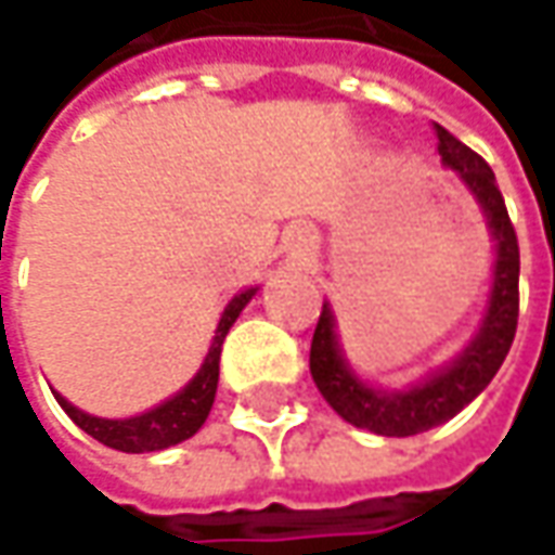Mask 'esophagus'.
Instances as JSON below:
<instances>
[{"label":"esophagus","instance_id":"1","mask_svg":"<svg viewBox=\"0 0 555 555\" xmlns=\"http://www.w3.org/2000/svg\"><path fill=\"white\" fill-rule=\"evenodd\" d=\"M310 248H313V242H310V236H307L304 230L292 233V240H288V251H292V258L307 260L310 258Z\"/></svg>","mask_w":555,"mask_h":555}]
</instances>
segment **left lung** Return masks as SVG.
I'll use <instances>...</instances> for the list:
<instances>
[{"instance_id": "8db88e82", "label": "left lung", "mask_w": 555, "mask_h": 555, "mask_svg": "<svg viewBox=\"0 0 555 555\" xmlns=\"http://www.w3.org/2000/svg\"><path fill=\"white\" fill-rule=\"evenodd\" d=\"M436 138L442 165L464 181L486 215L488 233L494 240V279L488 292L486 315L467 347L449 365L436 369L424 380L402 390L365 384L350 369L340 350L335 313L328 300L322 304L310 347V374L315 387L347 424L377 436H414L451 421L486 390L491 377L504 365L519 322V242L506 215L504 196L494 181V171L479 153L461 144L442 125H436Z\"/></svg>"}]
</instances>
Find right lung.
Here are the masks:
<instances>
[{
  "label": "right lung",
  "instance_id": "obj_1",
  "mask_svg": "<svg viewBox=\"0 0 555 555\" xmlns=\"http://www.w3.org/2000/svg\"><path fill=\"white\" fill-rule=\"evenodd\" d=\"M255 292H258V288H245V292H240V295L223 307L218 332H215V340H211V347H208V356H205V362L199 365V372L193 374V380H190L183 390H178L171 399L159 402L156 409L144 411V414H134V417H119V421H113V417H94V414H86L82 409H76L73 402H67L57 390H54V399H57L61 409L73 417L76 427H82L88 436H94L98 442H104L109 449L128 451V454L171 449V446H178L183 439L196 436L202 424H205L211 405H215L223 337L233 328V322L240 319V313L245 310V304L255 297Z\"/></svg>",
  "mask_w": 555,
  "mask_h": 555
}]
</instances>
